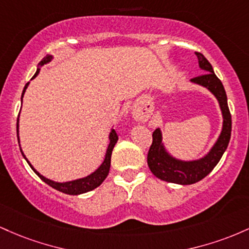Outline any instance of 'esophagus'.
Instances as JSON below:
<instances>
[{
	"label": "esophagus",
	"instance_id": "1",
	"mask_svg": "<svg viewBox=\"0 0 249 249\" xmlns=\"http://www.w3.org/2000/svg\"><path fill=\"white\" fill-rule=\"evenodd\" d=\"M135 117H136V119H138V120H140V121H146V119H143V117H141V116H139V115H136Z\"/></svg>",
	"mask_w": 249,
	"mask_h": 249
}]
</instances>
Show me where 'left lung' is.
Returning a JSON list of instances; mask_svg holds the SVG:
<instances>
[{"mask_svg":"<svg viewBox=\"0 0 249 249\" xmlns=\"http://www.w3.org/2000/svg\"><path fill=\"white\" fill-rule=\"evenodd\" d=\"M195 54L197 56L199 67L205 71V74L194 77L191 81L207 88L216 97L222 113L223 124L220 136L212 149L203 158L193 161H182L173 158L163 146L160 128L154 130L153 143L147 156L148 167L150 172L160 180L178 183V185H192L207 177L214 169V167L219 163L223 153L227 149L231 133V116L230 108H228L227 95H226L222 82L217 79L213 67L208 62L207 58L201 53H195Z\"/></svg>","mask_w":249,"mask_h":249,"instance_id":"1","label":"left lung"}]
</instances>
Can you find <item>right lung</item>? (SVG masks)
Returning <instances> with one entry per match:
<instances>
[{
	"instance_id": "obj_1",
	"label": "right lung",
	"mask_w": 249,
	"mask_h": 249,
	"mask_svg": "<svg viewBox=\"0 0 249 249\" xmlns=\"http://www.w3.org/2000/svg\"><path fill=\"white\" fill-rule=\"evenodd\" d=\"M52 58H53L52 55H47V56L44 57L40 63H38V67H42L43 64L50 62V61H52ZM38 72H40V68H37V71H36L35 75L33 76V79L37 76ZM28 85H29V82H28L27 85L24 86L23 91H22L21 101H22V97H23L24 93H26V89L28 88ZM16 129H18V124H16ZM117 140H119V136H117L116 132L114 129H111L110 133H109V144H108L107 152H106V156H105V160H103L101 166H100L99 168L95 170L94 173H91L90 175H88V177L82 178H77V180L68 181V182H55V181L49 180V178H44L43 175H41L40 173H38L37 170H36L34 167L32 166V163L28 161V159L26 158V155L23 154L22 149H21V153H22V155H23V158L26 159V161L28 162V163H29V166L32 167V169L35 172V174L37 175V177L40 178L41 180L43 181V182H46L47 185L53 187V188L56 189V191H58V192L64 193V194L79 195V194H83V193L90 192V191H93V189L97 188V187H99L103 182V181H105V178H107L108 173H109V169H110L111 152H113V148L116 144Z\"/></svg>"
}]
</instances>
